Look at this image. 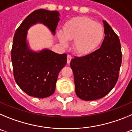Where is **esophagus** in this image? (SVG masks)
Instances as JSON below:
<instances>
[{"mask_svg": "<svg viewBox=\"0 0 132 132\" xmlns=\"http://www.w3.org/2000/svg\"><path fill=\"white\" fill-rule=\"evenodd\" d=\"M71 60H72V56H71V55H68L67 56V63L70 64V62H71Z\"/></svg>", "mask_w": 132, "mask_h": 132, "instance_id": "obj_1", "label": "esophagus"}]
</instances>
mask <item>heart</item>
Here are the masks:
<instances>
[{
  "label": "heart",
  "instance_id": "b5f03b06",
  "mask_svg": "<svg viewBox=\"0 0 132 132\" xmlns=\"http://www.w3.org/2000/svg\"><path fill=\"white\" fill-rule=\"evenodd\" d=\"M58 38L62 45L68 46V41H73V49L79 55H88L100 45L104 37L102 26L85 16L68 20L59 30Z\"/></svg>",
  "mask_w": 132,
  "mask_h": 132
}]
</instances>
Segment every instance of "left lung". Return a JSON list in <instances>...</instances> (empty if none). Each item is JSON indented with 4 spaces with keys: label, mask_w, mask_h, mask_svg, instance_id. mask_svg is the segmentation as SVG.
Here are the masks:
<instances>
[{
    "label": "left lung",
    "mask_w": 132,
    "mask_h": 132,
    "mask_svg": "<svg viewBox=\"0 0 132 132\" xmlns=\"http://www.w3.org/2000/svg\"><path fill=\"white\" fill-rule=\"evenodd\" d=\"M104 39L98 49L70 62L77 96L84 101L99 99L116 85L122 63L120 39L110 25L103 20Z\"/></svg>",
    "instance_id": "left-lung-1"
}]
</instances>
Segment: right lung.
<instances>
[{
    "label": "right lung",
    "mask_w": 132,
    "mask_h": 132,
    "mask_svg": "<svg viewBox=\"0 0 132 132\" xmlns=\"http://www.w3.org/2000/svg\"><path fill=\"white\" fill-rule=\"evenodd\" d=\"M60 20V13L39 9L26 18L15 32L11 51L14 76L26 93L45 98L55 91L58 76L67 62V54H59L48 48L35 51L29 47L28 31L31 26L41 23L53 35Z\"/></svg>",
    "instance_id": "right-lung-1"
}]
</instances>
